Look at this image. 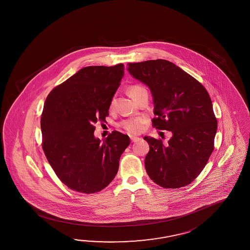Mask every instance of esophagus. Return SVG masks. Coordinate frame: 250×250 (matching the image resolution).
Wrapping results in <instances>:
<instances>
[{"label":"esophagus","instance_id":"obj_1","mask_svg":"<svg viewBox=\"0 0 250 250\" xmlns=\"http://www.w3.org/2000/svg\"><path fill=\"white\" fill-rule=\"evenodd\" d=\"M130 139H131V142H136L140 140V138L136 136H131L130 137Z\"/></svg>","mask_w":250,"mask_h":250}]
</instances>
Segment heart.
Listing matches in <instances>:
<instances>
[{"label":"heart","mask_w":250,"mask_h":250,"mask_svg":"<svg viewBox=\"0 0 250 250\" xmlns=\"http://www.w3.org/2000/svg\"><path fill=\"white\" fill-rule=\"evenodd\" d=\"M143 89L144 87H142L141 85H132L129 87L128 93L131 95L132 99L134 100L136 98L137 95ZM113 108L114 98H112L109 102V109H112ZM145 123H146V118L144 117H137V118H128V119L123 120L122 122L120 123V126L130 134H137L144 130Z\"/></svg>","instance_id":"b5f03b06"}]
</instances>
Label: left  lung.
I'll return each mask as SVG.
<instances>
[{
	"label": "left lung",
	"mask_w": 250,
	"mask_h": 250,
	"mask_svg": "<svg viewBox=\"0 0 250 250\" xmlns=\"http://www.w3.org/2000/svg\"><path fill=\"white\" fill-rule=\"evenodd\" d=\"M133 78L154 97L153 127L172 133L167 143L144 137L149 145L146 173L164 188L189 185L202 172L214 150L217 121L209 94L193 77L163 59L127 63Z\"/></svg>",
	"instance_id": "left-lung-1"
}]
</instances>
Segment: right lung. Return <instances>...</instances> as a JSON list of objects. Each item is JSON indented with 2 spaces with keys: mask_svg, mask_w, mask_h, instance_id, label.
Masks as SVG:
<instances>
[{
  "mask_svg": "<svg viewBox=\"0 0 250 250\" xmlns=\"http://www.w3.org/2000/svg\"><path fill=\"white\" fill-rule=\"evenodd\" d=\"M124 72L123 63L84 67L47 95L41 119L43 151L58 179L73 191L97 193L118 173L129 137L113 131L101 142L94 132L108 117Z\"/></svg>",
  "mask_w": 250,
  "mask_h": 250,
  "instance_id": "right-lung-1",
  "label": "right lung"
}]
</instances>
